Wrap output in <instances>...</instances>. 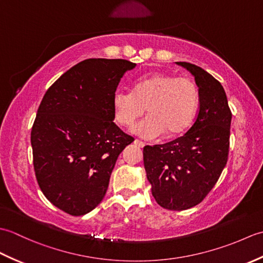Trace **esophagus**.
I'll use <instances>...</instances> for the list:
<instances>
[{"label": "esophagus", "mask_w": 263, "mask_h": 263, "mask_svg": "<svg viewBox=\"0 0 263 263\" xmlns=\"http://www.w3.org/2000/svg\"><path fill=\"white\" fill-rule=\"evenodd\" d=\"M135 143L137 144L138 147H140V148H143L144 146H146V143L142 142V141H140V140H135Z\"/></svg>", "instance_id": "34e87169"}]
</instances>
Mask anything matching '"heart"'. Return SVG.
<instances>
[{
	"instance_id": "1",
	"label": "heart",
	"mask_w": 263,
	"mask_h": 263,
	"mask_svg": "<svg viewBox=\"0 0 263 263\" xmlns=\"http://www.w3.org/2000/svg\"><path fill=\"white\" fill-rule=\"evenodd\" d=\"M198 105L199 89L194 80L161 72L139 78L132 83L131 92L119 90L113 96L114 119L122 126L135 125L147 107L149 116L136 127L142 137L181 135L192 123Z\"/></svg>"
}]
</instances>
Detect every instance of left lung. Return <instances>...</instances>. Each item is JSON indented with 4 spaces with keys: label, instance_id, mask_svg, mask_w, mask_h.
<instances>
[{
    "label": "left lung",
    "instance_id": "1",
    "mask_svg": "<svg viewBox=\"0 0 263 263\" xmlns=\"http://www.w3.org/2000/svg\"><path fill=\"white\" fill-rule=\"evenodd\" d=\"M194 76L199 110L185 135L171 142L143 148V164L157 203L186 210L202 202L227 164L232 111L221 83L208 72L177 62Z\"/></svg>",
    "mask_w": 263,
    "mask_h": 263
}]
</instances>
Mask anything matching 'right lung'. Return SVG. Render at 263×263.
<instances>
[{"mask_svg":"<svg viewBox=\"0 0 263 263\" xmlns=\"http://www.w3.org/2000/svg\"><path fill=\"white\" fill-rule=\"evenodd\" d=\"M136 63L88 59L47 89L31 128L32 163L48 201L72 216L96 208L116 160L135 141L113 122V96Z\"/></svg>","mask_w":263,"mask_h":263,"instance_id":"obj_1","label":"right lung"}]
</instances>
